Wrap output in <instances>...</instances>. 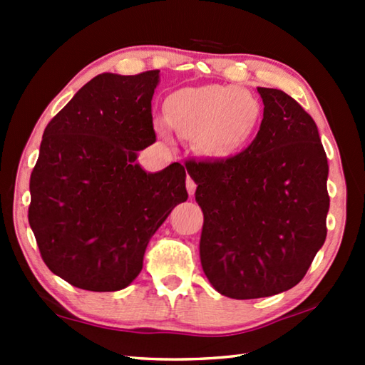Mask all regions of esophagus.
I'll use <instances>...</instances> for the list:
<instances>
[{"label":"esophagus","mask_w":365,"mask_h":365,"mask_svg":"<svg viewBox=\"0 0 365 365\" xmlns=\"http://www.w3.org/2000/svg\"><path fill=\"white\" fill-rule=\"evenodd\" d=\"M187 191H188L190 196H193L195 191H196V183H195V180L191 177L187 178Z\"/></svg>","instance_id":"1"}]
</instances>
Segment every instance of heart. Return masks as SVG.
Returning <instances> with one entry per match:
<instances>
[{
	"mask_svg": "<svg viewBox=\"0 0 365 365\" xmlns=\"http://www.w3.org/2000/svg\"><path fill=\"white\" fill-rule=\"evenodd\" d=\"M261 106L248 91L233 85L187 86L165 101V119L158 117L156 130L164 138L170 128L182 137L200 135V146L209 154H228L255 133Z\"/></svg>",
	"mask_w": 365,
	"mask_h": 365,
	"instance_id": "heart-1",
	"label": "heart"
}]
</instances>
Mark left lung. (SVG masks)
<instances>
[{
  "label": "left lung",
  "mask_w": 365,
  "mask_h": 365,
  "mask_svg": "<svg viewBox=\"0 0 365 365\" xmlns=\"http://www.w3.org/2000/svg\"><path fill=\"white\" fill-rule=\"evenodd\" d=\"M257 91L264 117L251 145L232 158L185 164L205 214L202 270L233 299L298 285L327 237L329 164L316 122L285 91Z\"/></svg>",
  "instance_id": "left-lung-1"
}]
</instances>
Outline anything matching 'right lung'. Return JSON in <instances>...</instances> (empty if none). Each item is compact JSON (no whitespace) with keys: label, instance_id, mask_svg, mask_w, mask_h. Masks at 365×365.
<instances>
[{"label":"right lung","instance_id":"right-lung-1","mask_svg":"<svg viewBox=\"0 0 365 365\" xmlns=\"http://www.w3.org/2000/svg\"><path fill=\"white\" fill-rule=\"evenodd\" d=\"M159 71L100 73L43 133L30 175L29 224L48 269L88 292H117L143 267L146 246L187 201V172L150 174L137 151L153 145L151 100Z\"/></svg>","mask_w":365,"mask_h":365}]
</instances>
